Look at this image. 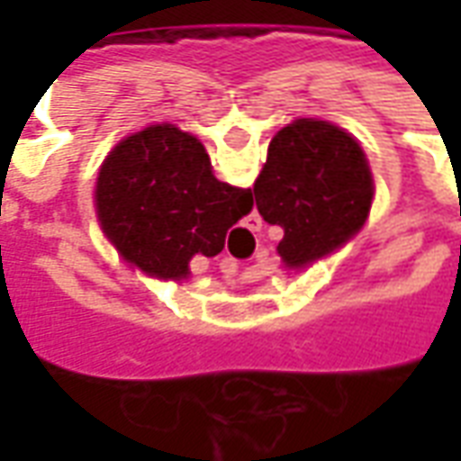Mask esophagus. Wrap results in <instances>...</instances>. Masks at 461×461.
<instances>
[{"label":"esophagus","instance_id":"34e87169","mask_svg":"<svg viewBox=\"0 0 461 461\" xmlns=\"http://www.w3.org/2000/svg\"><path fill=\"white\" fill-rule=\"evenodd\" d=\"M221 271H224V274H234V261L224 259V267H221Z\"/></svg>","mask_w":461,"mask_h":461}]
</instances>
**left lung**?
<instances>
[{"label": "left lung", "mask_w": 461, "mask_h": 461, "mask_svg": "<svg viewBox=\"0 0 461 461\" xmlns=\"http://www.w3.org/2000/svg\"><path fill=\"white\" fill-rule=\"evenodd\" d=\"M254 197L264 221L284 230L281 259L299 269L363 227L373 177L360 145L343 128L301 118L274 135Z\"/></svg>", "instance_id": "8db88e82"}]
</instances>
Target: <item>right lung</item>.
<instances>
[{
  "instance_id": "obj_1",
  "label": "right lung",
  "mask_w": 461,
  "mask_h": 461,
  "mask_svg": "<svg viewBox=\"0 0 461 461\" xmlns=\"http://www.w3.org/2000/svg\"><path fill=\"white\" fill-rule=\"evenodd\" d=\"M251 207V190L217 180L202 142L170 122L118 142L95 185L105 234L125 259L162 279L187 276L194 254H220Z\"/></svg>"
}]
</instances>
